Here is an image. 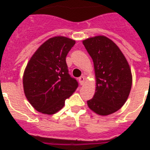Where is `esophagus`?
<instances>
[{
    "label": "esophagus",
    "instance_id": "1",
    "mask_svg": "<svg viewBox=\"0 0 150 150\" xmlns=\"http://www.w3.org/2000/svg\"><path fill=\"white\" fill-rule=\"evenodd\" d=\"M79 82L80 85H83L85 82V76L84 75H82L81 77L79 78Z\"/></svg>",
    "mask_w": 150,
    "mask_h": 150
}]
</instances>
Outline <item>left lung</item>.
Instances as JSON below:
<instances>
[{
	"label": "left lung",
	"mask_w": 150,
	"mask_h": 150,
	"mask_svg": "<svg viewBox=\"0 0 150 150\" xmlns=\"http://www.w3.org/2000/svg\"><path fill=\"white\" fill-rule=\"evenodd\" d=\"M82 43L93 61L96 79L95 94L87 104L100 115L113 114L130 93L132 76L129 64L118 47L106 36L91 37Z\"/></svg>",
	"instance_id": "8db88e82"
}]
</instances>
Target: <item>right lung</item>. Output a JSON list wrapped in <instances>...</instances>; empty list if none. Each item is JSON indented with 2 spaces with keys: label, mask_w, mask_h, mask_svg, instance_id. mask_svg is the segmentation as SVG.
Segmentation results:
<instances>
[{
  "label": "right lung",
  "mask_w": 150,
  "mask_h": 150,
  "mask_svg": "<svg viewBox=\"0 0 150 150\" xmlns=\"http://www.w3.org/2000/svg\"><path fill=\"white\" fill-rule=\"evenodd\" d=\"M75 43L64 36L49 39L27 64L23 75L24 93L37 111L55 114L78 88L79 83L69 75L66 64L67 54Z\"/></svg>",
  "instance_id": "right-lung-1"
}]
</instances>
